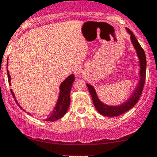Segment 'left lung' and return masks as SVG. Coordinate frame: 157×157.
Wrapping results in <instances>:
<instances>
[{
  "label": "left lung",
  "mask_w": 157,
  "mask_h": 157,
  "mask_svg": "<svg viewBox=\"0 0 157 157\" xmlns=\"http://www.w3.org/2000/svg\"><path fill=\"white\" fill-rule=\"evenodd\" d=\"M126 30L128 34L130 35V40L132 42V45L134 50L136 51V53L139 59L140 64V71L139 75L140 79L137 86L131 95L128 98L126 101L121 104L120 105H116V106H112V105H107L101 101L95 91V88L91 84H86L88 90L91 95L93 102L95 106V109L101 115L106 116V117H115V116H119L125 112L128 111L137 103L139 101L140 97L142 92H143V86H144L145 81V74H146V57L143 49L140 45L139 42L136 39L134 34L132 33V31L126 28Z\"/></svg>",
  "instance_id": "left-lung-1"
}]
</instances>
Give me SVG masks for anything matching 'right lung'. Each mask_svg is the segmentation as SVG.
<instances>
[{"label":"right lung","instance_id":"1","mask_svg":"<svg viewBox=\"0 0 157 157\" xmlns=\"http://www.w3.org/2000/svg\"><path fill=\"white\" fill-rule=\"evenodd\" d=\"M7 66H8V62H7ZM8 68V67H6ZM7 75H8V79L9 82V85L11 86V76L9 75V71L7 70ZM75 80V76L73 74L70 75L65 80H64L62 82V84L59 86V98L58 100H57L56 104L55 106V107L53 108V111L51 112V114L48 115V117L46 119H44L45 121H56L57 120L62 118L63 116L65 115L66 112H67L68 107H69L70 104H71V90L72 87V84L73 82ZM12 94L13 97L14 98V100L15 102L18 106H20V107L22 109L25 111V109H23L21 107V106L19 104V103L17 102V100L16 99L15 95H14V93H13L12 90H11ZM29 115H31L29 112Z\"/></svg>","mask_w":157,"mask_h":157}]
</instances>
